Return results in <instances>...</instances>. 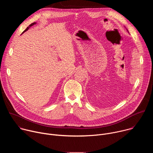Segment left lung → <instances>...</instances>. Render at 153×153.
<instances>
[{
	"instance_id": "1",
	"label": "left lung",
	"mask_w": 153,
	"mask_h": 153,
	"mask_svg": "<svg viewBox=\"0 0 153 153\" xmlns=\"http://www.w3.org/2000/svg\"><path fill=\"white\" fill-rule=\"evenodd\" d=\"M127 31H128V30H127Z\"/></svg>"
}]
</instances>
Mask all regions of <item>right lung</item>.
I'll use <instances>...</instances> for the list:
<instances>
[{"label": "right lung", "instance_id": "1", "mask_svg": "<svg viewBox=\"0 0 153 153\" xmlns=\"http://www.w3.org/2000/svg\"><path fill=\"white\" fill-rule=\"evenodd\" d=\"M36 24V22H34V23H32V24H30V25H29V27H27V28H26V30H24V32H23V33H24V32H25V31H27V30H28V29H29V28H30V27H31V26H33V25H35V24Z\"/></svg>", "mask_w": 153, "mask_h": 153}]
</instances>
